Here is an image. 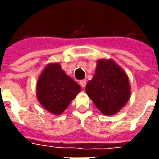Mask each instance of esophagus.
Segmentation results:
<instances>
[{"label":"esophagus","instance_id":"1","mask_svg":"<svg viewBox=\"0 0 159 159\" xmlns=\"http://www.w3.org/2000/svg\"><path fill=\"white\" fill-rule=\"evenodd\" d=\"M80 86H81V88L82 89H84L85 87H86V84H87V81L84 80H80Z\"/></svg>","mask_w":159,"mask_h":159}]
</instances>
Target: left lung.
<instances>
[{
	"label": "left lung",
	"instance_id": "1",
	"mask_svg": "<svg viewBox=\"0 0 159 159\" xmlns=\"http://www.w3.org/2000/svg\"><path fill=\"white\" fill-rule=\"evenodd\" d=\"M86 93L103 115H114L126 104L131 87L125 71L112 59H99Z\"/></svg>",
	"mask_w": 159,
	"mask_h": 159
}]
</instances>
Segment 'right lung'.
Instances as JSON below:
<instances>
[{
	"label": "right lung",
	"instance_id": "obj_1",
	"mask_svg": "<svg viewBox=\"0 0 159 159\" xmlns=\"http://www.w3.org/2000/svg\"><path fill=\"white\" fill-rule=\"evenodd\" d=\"M80 90V86L64 72L59 63H50L38 78L36 95L45 110L61 115Z\"/></svg>",
	"mask_w": 159,
	"mask_h": 159
}]
</instances>
